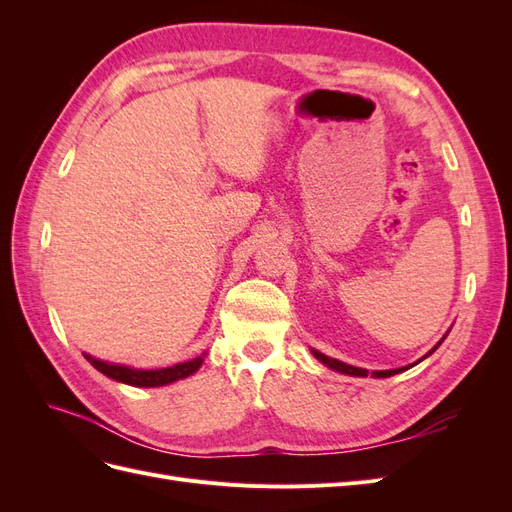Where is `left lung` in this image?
I'll use <instances>...</instances> for the list:
<instances>
[{"label": "left lung", "instance_id": "obj_1", "mask_svg": "<svg viewBox=\"0 0 512 512\" xmlns=\"http://www.w3.org/2000/svg\"><path fill=\"white\" fill-rule=\"evenodd\" d=\"M446 337V335H444ZM444 337L440 339V342L436 344V348L444 342ZM436 348H431V352L436 350ZM431 352H427L425 356H429ZM312 354L316 356V359L320 361V363H324L327 367H331V369H335V371H339V374H346V376H361V378H367L369 376V371L367 369H363V367H354V365H348V363H342V361H337V359H331V356H327V354H322V352H318V350H312ZM423 356V359H425ZM421 359V361H423ZM418 363V361H416ZM416 363H412V365H416ZM412 365H408V367H399V369H384V371H371V376L374 378H389V376H395V374H401V371H406V369H410Z\"/></svg>", "mask_w": 512, "mask_h": 512}]
</instances>
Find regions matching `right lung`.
<instances>
[{
    "instance_id": "right-lung-1",
    "label": "right lung",
    "mask_w": 512,
    "mask_h": 512,
    "mask_svg": "<svg viewBox=\"0 0 512 512\" xmlns=\"http://www.w3.org/2000/svg\"><path fill=\"white\" fill-rule=\"evenodd\" d=\"M203 356H196L192 361L177 363L173 367H164V369H134L128 365H117V363H106V361L94 359L91 354H85V359L108 378L130 384V386H147V389H151V386H164V384L192 376L194 371L203 365Z\"/></svg>"
}]
</instances>
